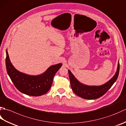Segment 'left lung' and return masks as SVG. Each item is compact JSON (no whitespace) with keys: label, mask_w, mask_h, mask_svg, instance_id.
Returning <instances> with one entry per match:
<instances>
[{"label":"left lung","mask_w":126,"mask_h":126,"mask_svg":"<svg viewBox=\"0 0 126 126\" xmlns=\"http://www.w3.org/2000/svg\"><path fill=\"white\" fill-rule=\"evenodd\" d=\"M120 71V63L118 62L116 72L114 76L104 84L100 86H88L81 83L78 80L70 70H68L71 87L76 95L86 99H95L99 98L109 90L115 82Z\"/></svg>","instance_id":"8db88e82"}]
</instances>
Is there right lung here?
<instances>
[{
    "label": "right lung",
    "instance_id": "obj_1",
    "mask_svg": "<svg viewBox=\"0 0 126 126\" xmlns=\"http://www.w3.org/2000/svg\"><path fill=\"white\" fill-rule=\"evenodd\" d=\"M7 73L16 88L24 94L31 96H40L48 92L52 84L55 74L62 65V63L50 66L44 73L31 75L17 70L12 64L8 52L6 51Z\"/></svg>",
    "mask_w": 126,
    "mask_h": 126
}]
</instances>
